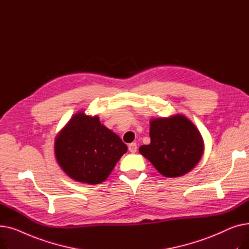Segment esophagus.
I'll use <instances>...</instances> for the list:
<instances>
[{
    "label": "esophagus",
    "instance_id": "1",
    "mask_svg": "<svg viewBox=\"0 0 249 249\" xmlns=\"http://www.w3.org/2000/svg\"><path fill=\"white\" fill-rule=\"evenodd\" d=\"M128 149H129V151H130V152L135 153V152L137 151V144H136L135 142H133V143H130V144L128 145Z\"/></svg>",
    "mask_w": 249,
    "mask_h": 249
}]
</instances>
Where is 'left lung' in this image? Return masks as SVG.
Listing matches in <instances>:
<instances>
[{
  "mask_svg": "<svg viewBox=\"0 0 249 249\" xmlns=\"http://www.w3.org/2000/svg\"><path fill=\"white\" fill-rule=\"evenodd\" d=\"M149 136L150 144L141 145L139 152L167 178L181 177L192 171L204 152L199 130L181 114L152 119Z\"/></svg>",
  "mask_w": 249,
  "mask_h": 249,
  "instance_id": "left-lung-1",
  "label": "left lung"
}]
</instances>
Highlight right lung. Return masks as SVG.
<instances>
[{
    "label": "right lung",
    "instance_id": "1",
    "mask_svg": "<svg viewBox=\"0 0 249 249\" xmlns=\"http://www.w3.org/2000/svg\"><path fill=\"white\" fill-rule=\"evenodd\" d=\"M127 145L98 116L74 114L55 137V158L71 178L89 185L106 179Z\"/></svg>",
    "mask_w": 249,
    "mask_h": 249
}]
</instances>
